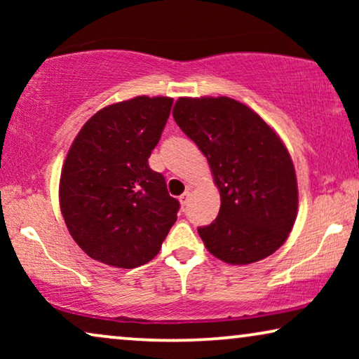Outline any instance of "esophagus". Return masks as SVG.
Instances as JSON below:
<instances>
[{"label":"esophagus","mask_w":359,"mask_h":359,"mask_svg":"<svg viewBox=\"0 0 359 359\" xmlns=\"http://www.w3.org/2000/svg\"><path fill=\"white\" fill-rule=\"evenodd\" d=\"M189 198H191V193L189 191H184L183 194L180 196V203H181V205H186L189 203Z\"/></svg>","instance_id":"obj_1"}]
</instances>
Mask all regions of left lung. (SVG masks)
Listing matches in <instances>:
<instances>
[{"instance_id":"left-lung-1","label":"left lung","mask_w":359,"mask_h":359,"mask_svg":"<svg viewBox=\"0 0 359 359\" xmlns=\"http://www.w3.org/2000/svg\"><path fill=\"white\" fill-rule=\"evenodd\" d=\"M180 129L199 147L220 191V210L199 237L215 258L250 264L286 242L297 215L291 156L271 127L232 97H180Z\"/></svg>"}]
</instances>
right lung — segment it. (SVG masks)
I'll return each instance as SVG.
<instances>
[{"label":"right lung","instance_id":"right-lung-1","mask_svg":"<svg viewBox=\"0 0 359 359\" xmlns=\"http://www.w3.org/2000/svg\"><path fill=\"white\" fill-rule=\"evenodd\" d=\"M171 97L137 96L97 111L68 150L60 209L68 232L93 259L137 268L158 255L180 203L149 166Z\"/></svg>","mask_w":359,"mask_h":359}]
</instances>
